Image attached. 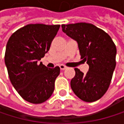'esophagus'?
<instances>
[{
    "label": "esophagus",
    "instance_id": "esophagus-1",
    "mask_svg": "<svg viewBox=\"0 0 124 124\" xmlns=\"http://www.w3.org/2000/svg\"><path fill=\"white\" fill-rule=\"evenodd\" d=\"M60 68L61 70H65V69L67 68V67H65V66L63 65V64H61V65H60Z\"/></svg>",
    "mask_w": 124,
    "mask_h": 124
}]
</instances>
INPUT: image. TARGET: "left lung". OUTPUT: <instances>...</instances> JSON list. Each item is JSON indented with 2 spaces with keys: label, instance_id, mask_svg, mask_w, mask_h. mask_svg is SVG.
Masks as SVG:
<instances>
[{
  "label": "left lung",
  "instance_id": "left-lung-1",
  "mask_svg": "<svg viewBox=\"0 0 124 124\" xmlns=\"http://www.w3.org/2000/svg\"><path fill=\"white\" fill-rule=\"evenodd\" d=\"M62 31L76 41L81 58L89 65L85 75L75 68L70 85L74 93L85 102L100 99L107 91L116 67V47L111 37L87 23L62 25Z\"/></svg>",
  "mask_w": 124,
  "mask_h": 124
}]
</instances>
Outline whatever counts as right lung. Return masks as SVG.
<instances>
[{
    "mask_svg": "<svg viewBox=\"0 0 124 124\" xmlns=\"http://www.w3.org/2000/svg\"><path fill=\"white\" fill-rule=\"evenodd\" d=\"M60 25L28 24L9 38L5 64L13 86L26 101L39 104L52 95L59 67L49 68L39 61L48 52Z\"/></svg>",
    "mask_w": 124,
    "mask_h": 124,
    "instance_id": "right-lung-1",
    "label": "right lung"
}]
</instances>
